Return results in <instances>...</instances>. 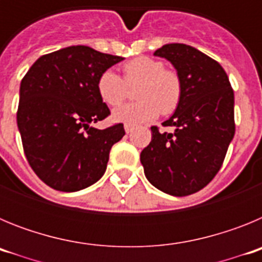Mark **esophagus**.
Listing matches in <instances>:
<instances>
[{
    "instance_id": "1",
    "label": "esophagus",
    "mask_w": 262,
    "mask_h": 262,
    "mask_svg": "<svg viewBox=\"0 0 262 262\" xmlns=\"http://www.w3.org/2000/svg\"><path fill=\"white\" fill-rule=\"evenodd\" d=\"M133 129H134V124H129V123L124 124V131H126L127 134L133 133Z\"/></svg>"
}]
</instances>
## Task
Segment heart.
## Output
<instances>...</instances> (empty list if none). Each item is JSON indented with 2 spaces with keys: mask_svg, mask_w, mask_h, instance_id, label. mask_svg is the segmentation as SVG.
<instances>
[{
  "mask_svg": "<svg viewBox=\"0 0 262 262\" xmlns=\"http://www.w3.org/2000/svg\"><path fill=\"white\" fill-rule=\"evenodd\" d=\"M136 102L122 106L113 113V119L134 124L147 122L159 115L172 114L182 98V81L164 62L147 56L129 60L123 66V78L113 71L101 73L97 90L103 102L117 107L128 97V86H136Z\"/></svg>",
  "mask_w": 262,
  "mask_h": 262,
  "instance_id": "b5f03b06",
  "label": "heart"
}]
</instances>
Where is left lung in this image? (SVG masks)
I'll list each match as a JSON object with an SVG mask.
<instances>
[{
  "label": "left lung",
  "mask_w": 262,
  "mask_h": 262,
  "mask_svg": "<svg viewBox=\"0 0 262 262\" xmlns=\"http://www.w3.org/2000/svg\"><path fill=\"white\" fill-rule=\"evenodd\" d=\"M155 55L172 62L182 81V98L160 133L140 154L145 177L155 187L174 196L200 191L219 172L235 135L233 90L226 71L191 46L170 43Z\"/></svg>",
  "instance_id": "1"
}]
</instances>
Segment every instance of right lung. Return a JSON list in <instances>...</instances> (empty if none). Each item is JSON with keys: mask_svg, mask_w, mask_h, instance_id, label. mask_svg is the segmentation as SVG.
Masks as SVG:
<instances>
[{"mask_svg": "<svg viewBox=\"0 0 262 262\" xmlns=\"http://www.w3.org/2000/svg\"><path fill=\"white\" fill-rule=\"evenodd\" d=\"M123 57L71 46L39 57L22 78L17 123L23 151L41 181L77 191L102 177L122 123L90 126L110 115L97 90L101 73Z\"/></svg>", "mask_w": 262, "mask_h": 262, "instance_id": "obj_1", "label": "right lung"}]
</instances>
